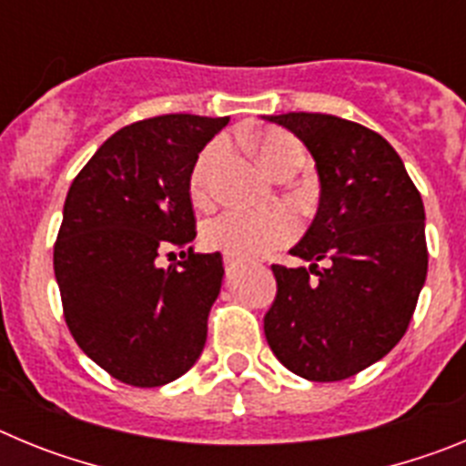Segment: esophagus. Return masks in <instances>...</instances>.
Segmentation results:
<instances>
[{
    "label": "esophagus",
    "mask_w": 466,
    "mask_h": 466,
    "mask_svg": "<svg viewBox=\"0 0 466 466\" xmlns=\"http://www.w3.org/2000/svg\"><path fill=\"white\" fill-rule=\"evenodd\" d=\"M238 266H240V261H238V258H233V257H226V268H228V270H236Z\"/></svg>",
    "instance_id": "34e87169"
}]
</instances>
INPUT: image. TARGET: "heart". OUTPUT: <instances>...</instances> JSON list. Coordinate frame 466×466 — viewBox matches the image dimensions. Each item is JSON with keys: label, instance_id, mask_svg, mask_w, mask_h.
<instances>
[{"label": "heart", "instance_id": "heart-1", "mask_svg": "<svg viewBox=\"0 0 466 466\" xmlns=\"http://www.w3.org/2000/svg\"><path fill=\"white\" fill-rule=\"evenodd\" d=\"M258 156L266 170L273 177H279L284 170L300 166L303 154L291 135L266 133L257 142ZM226 158V142L214 139L200 151L188 175V196L193 205L205 208L212 200V182L219 170L221 160ZM299 236V221L294 214L284 208L266 209V212H247V209H228V212L212 217L205 221L200 238L203 245L212 252H221L238 261L258 258L270 254L278 247L289 245Z\"/></svg>", "mask_w": 466, "mask_h": 466}]
</instances>
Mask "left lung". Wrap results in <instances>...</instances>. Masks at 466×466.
<instances>
[{
	"label": "left lung",
	"mask_w": 466,
	"mask_h": 466,
	"mask_svg": "<svg viewBox=\"0 0 466 466\" xmlns=\"http://www.w3.org/2000/svg\"><path fill=\"white\" fill-rule=\"evenodd\" d=\"M287 127L315 158L319 208L273 266L278 296L263 317L273 355L315 382L345 380L390 352L409 329L427 278L425 205L392 144L331 114L289 111Z\"/></svg>",
	"instance_id": "8db88e82"
}]
</instances>
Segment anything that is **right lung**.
<instances>
[{
	"instance_id": "right-lung-1",
	"label": "right lung",
	"mask_w": 466,
	"mask_h": 466,
	"mask_svg": "<svg viewBox=\"0 0 466 466\" xmlns=\"http://www.w3.org/2000/svg\"><path fill=\"white\" fill-rule=\"evenodd\" d=\"M228 116L166 114L111 135L74 177L53 247L69 333L111 378L133 387L177 380L208 340L221 291L219 252L193 254L188 175ZM182 262L160 269V253Z\"/></svg>"
}]
</instances>
